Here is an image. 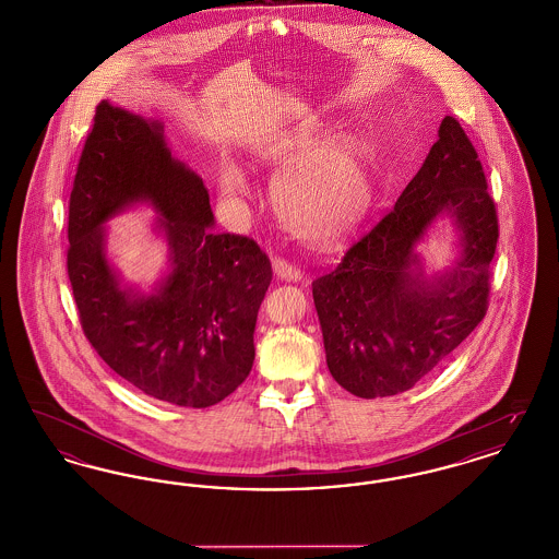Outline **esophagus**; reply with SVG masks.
<instances>
[{
    "label": "esophagus",
    "instance_id": "34e87169",
    "mask_svg": "<svg viewBox=\"0 0 559 559\" xmlns=\"http://www.w3.org/2000/svg\"><path fill=\"white\" fill-rule=\"evenodd\" d=\"M272 270H274L276 278H281V281H287V283L301 281V270L295 266V264H292V262H287L285 258H274Z\"/></svg>",
    "mask_w": 559,
    "mask_h": 559
}]
</instances>
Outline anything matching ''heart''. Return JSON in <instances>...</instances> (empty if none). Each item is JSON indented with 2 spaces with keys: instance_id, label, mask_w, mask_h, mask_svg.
<instances>
[{
  "instance_id": "1",
  "label": "heart",
  "mask_w": 559,
  "mask_h": 559,
  "mask_svg": "<svg viewBox=\"0 0 559 559\" xmlns=\"http://www.w3.org/2000/svg\"><path fill=\"white\" fill-rule=\"evenodd\" d=\"M267 159L283 169L274 182V203L299 239H342L369 210L367 148L356 135L324 140L320 133H301L270 151ZM219 187L233 201L247 194V178L237 163L222 165Z\"/></svg>"
}]
</instances>
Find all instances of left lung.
Listing matches in <instances>:
<instances>
[{"label": "left lung", "mask_w": 559, "mask_h": 559, "mask_svg": "<svg viewBox=\"0 0 559 559\" xmlns=\"http://www.w3.org/2000/svg\"><path fill=\"white\" fill-rule=\"evenodd\" d=\"M478 153L444 117L417 176L337 267L312 283L326 365L358 399L411 390L484 319L499 222ZM449 216L460 251L427 277L416 245Z\"/></svg>", "instance_id": "8db88e82"}]
</instances>
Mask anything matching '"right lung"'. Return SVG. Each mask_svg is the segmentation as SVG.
<instances>
[{"label": "right lung", "instance_id": "obj_1", "mask_svg": "<svg viewBox=\"0 0 559 559\" xmlns=\"http://www.w3.org/2000/svg\"><path fill=\"white\" fill-rule=\"evenodd\" d=\"M135 204L160 217L168 272L146 294L106 255V222ZM203 178L167 146L163 123L103 100L69 203L67 267L81 326L108 367L146 396L205 408L253 367L272 266L255 240L213 233Z\"/></svg>", "mask_w": 559, "mask_h": 559}]
</instances>
